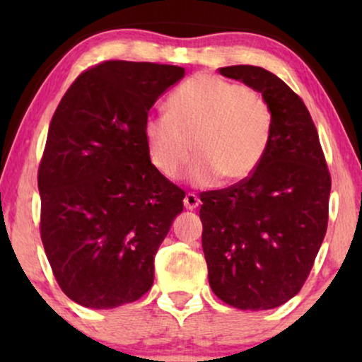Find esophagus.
<instances>
[{
    "label": "esophagus",
    "instance_id": "obj_1",
    "mask_svg": "<svg viewBox=\"0 0 362 362\" xmlns=\"http://www.w3.org/2000/svg\"><path fill=\"white\" fill-rule=\"evenodd\" d=\"M199 197H197L196 194H192V192H187V194L185 196V207L186 209H189V211H192V209H196L197 206H199Z\"/></svg>",
    "mask_w": 362,
    "mask_h": 362
}]
</instances>
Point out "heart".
I'll return each mask as SVG.
<instances>
[{
	"instance_id": "1",
	"label": "heart",
	"mask_w": 362,
	"mask_h": 362,
	"mask_svg": "<svg viewBox=\"0 0 362 362\" xmlns=\"http://www.w3.org/2000/svg\"><path fill=\"white\" fill-rule=\"evenodd\" d=\"M166 110L146 117L143 138L153 166L170 181L182 175L194 148V185L209 186L219 177L240 182L270 145V107L252 87L199 74L171 93Z\"/></svg>"
}]
</instances>
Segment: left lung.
<instances>
[{
    "label": "left lung",
    "mask_w": 362,
    "mask_h": 362,
    "mask_svg": "<svg viewBox=\"0 0 362 362\" xmlns=\"http://www.w3.org/2000/svg\"><path fill=\"white\" fill-rule=\"evenodd\" d=\"M255 88L272 112L259 168L237 185L201 194L202 250L217 298L239 310H270L298 293L328 227L331 176L303 100L262 67H221Z\"/></svg>",
    "instance_id": "8db88e82"
}]
</instances>
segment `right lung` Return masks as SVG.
<instances>
[{"label":"right lung","mask_w":362,"mask_h":362,"mask_svg":"<svg viewBox=\"0 0 362 362\" xmlns=\"http://www.w3.org/2000/svg\"><path fill=\"white\" fill-rule=\"evenodd\" d=\"M185 69L107 61L78 76L56 108L39 165L41 239L76 303L117 308L141 298L185 192L148 156L143 123Z\"/></svg>","instance_id":"1"}]
</instances>
